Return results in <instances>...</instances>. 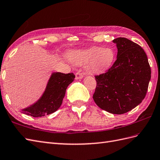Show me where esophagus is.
<instances>
[{
  "label": "esophagus",
  "mask_w": 160,
  "mask_h": 160,
  "mask_svg": "<svg viewBox=\"0 0 160 160\" xmlns=\"http://www.w3.org/2000/svg\"><path fill=\"white\" fill-rule=\"evenodd\" d=\"M84 77L83 74L80 72H77L76 73V80H78V79H81L82 78Z\"/></svg>",
  "instance_id": "esophagus-1"
}]
</instances>
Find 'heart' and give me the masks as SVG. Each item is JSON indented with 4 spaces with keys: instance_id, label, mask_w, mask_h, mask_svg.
<instances>
[{
    "instance_id": "1",
    "label": "heart",
    "mask_w": 160,
    "mask_h": 160,
    "mask_svg": "<svg viewBox=\"0 0 160 160\" xmlns=\"http://www.w3.org/2000/svg\"><path fill=\"white\" fill-rule=\"evenodd\" d=\"M115 52L111 48L94 47L87 50L71 52L69 59L76 65H87L92 71H100L109 67L113 63Z\"/></svg>"
}]
</instances>
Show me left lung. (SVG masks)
I'll return each mask as SVG.
<instances>
[{
    "label": "left lung",
    "mask_w": 160,
    "mask_h": 160,
    "mask_svg": "<svg viewBox=\"0 0 160 160\" xmlns=\"http://www.w3.org/2000/svg\"><path fill=\"white\" fill-rule=\"evenodd\" d=\"M117 59L104 73L95 76L93 99L99 107L113 114H123L140 104L151 79V68L141 46L126 38L113 40Z\"/></svg>",
    "instance_id": "1"
}]
</instances>
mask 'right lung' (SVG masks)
I'll return each instance as SVG.
<instances>
[{
	"label": "right lung",
	"instance_id": "right-lung-1",
	"mask_svg": "<svg viewBox=\"0 0 160 160\" xmlns=\"http://www.w3.org/2000/svg\"><path fill=\"white\" fill-rule=\"evenodd\" d=\"M74 78L75 75L73 73H52L40 99L30 107L22 109V112L37 118L56 112L62 104L68 87Z\"/></svg>",
	"mask_w": 160,
	"mask_h": 160
}]
</instances>
